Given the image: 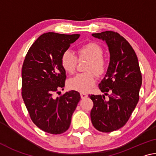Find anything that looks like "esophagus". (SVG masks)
<instances>
[{"label": "esophagus", "mask_w": 156, "mask_h": 156, "mask_svg": "<svg viewBox=\"0 0 156 156\" xmlns=\"http://www.w3.org/2000/svg\"><path fill=\"white\" fill-rule=\"evenodd\" d=\"M80 97L82 99H84V98H86L88 97V95L84 94V93H80Z\"/></svg>", "instance_id": "34e87169"}]
</instances>
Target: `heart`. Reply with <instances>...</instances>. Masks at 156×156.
Returning a JSON list of instances; mask_svg holds the SVG:
<instances>
[{
	"label": "heart",
	"instance_id": "b5f03b06",
	"mask_svg": "<svg viewBox=\"0 0 156 156\" xmlns=\"http://www.w3.org/2000/svg\"><path fill=\"white\" fill-rule=\"evenodd\" d=\"M80 60H89L87 67V72H93L97 76H101L107 68V62L102 55L103 49L98 44L89 43L83 44L78 49ZM78 62V57L72 51L67 50L61 56V65L66 72L73 73L75 72ZM93 72L83 73L77 74L68 80L69 88L73 90L86 93L96 84V77Z\"/></svg>",
	"mask_w": 156,
	"mask_h": 156
}]
</instances>
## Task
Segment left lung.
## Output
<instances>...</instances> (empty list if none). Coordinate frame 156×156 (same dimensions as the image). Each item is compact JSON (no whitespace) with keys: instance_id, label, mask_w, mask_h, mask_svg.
<instances>
[{"instance_id":"8db88e82","label":"left lung","mask_w":156,"mask_h":156,"mask_svg":"<svg viewBox=\"0 0 156 156\" xmlns=\"http://www.w3.org/2000/svg\"><path fill=\"white\" fill-rule=\"evenodd\" d=\"M105 41L110 62L106 74L99 84L104 95L89 96L93 100L91 120L97 130L112 132L125 125L139 100L142 74L136 52L119 34L112 31L92 34ZM107 93L110 99L105 100Z\"/></svg>"}]
</instances>
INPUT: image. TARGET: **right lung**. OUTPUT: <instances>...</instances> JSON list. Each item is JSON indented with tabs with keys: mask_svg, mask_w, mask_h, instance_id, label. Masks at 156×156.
I'll list each match as a JSON object with an SVG mask.
<instances>
[{
	"mask_svg": "<svg viewBox=\"0 0 156 156\" xmlns=\"http://www.w3.org/2000/svg\"><path fill=\"white\" fill-rule=\"evenodd\" d=\"M80 34L48 32L37 38L29 49L22 67V97L33 122L41 130L60 134L69 127L80 94L69 91L60 97L65 71L61 56Z\"/></svg>",
	"mask_w": 156,
	"mask_h": 156,
	"instance_id": "right-lung-1",
	"label": "right lung"
}]
</instances>
